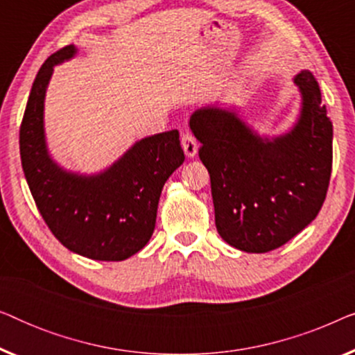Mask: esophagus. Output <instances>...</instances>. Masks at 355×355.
Returning a JSON list of instances; mask_svg holds the SVG:
<instances>
[{
  "mask_svg": "<svg viewBox=\"0 0 355 355\" xmlns=\"http://www.w3.org/2000/svg\"><path fill=\"white\" fill-rule=\"evenodd\" d=\"M181 145H182L184 153H186L187 157H191V158L196 157L198 144H197L196 137H193L191 132H187V130L186 132H182V135H181Z\"/></svg>",
  "mask_w": 355,
  "mask_h": 355,
  "instance_id": "obj_1",
  "label": "esophagus"
}]
</instances>
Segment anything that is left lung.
I'll list each match as a JSON object with an SVG mask.
<instances>
[{
	"instance_id": "left-lung-1",
	"label": "left lung",
	"mask_w": 355,
	"mask_h": 355,
	"mask_svg": "<svg viewBox=\"0 0 355 355\" xmlns=\"http://www.w3.org/2000/svg\"><path fill=\"white\" fill-rule=\"evenodd\" d=\"M302 111L289 134L261 139L234 111L197 110L191 129L210 173L215 223L236 249H278L315 220L333 166V124L309 71L295 76Z\"/></svg>"
}]
</instances>
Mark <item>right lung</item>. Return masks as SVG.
Here are the masks:
<instances>
[{"label": "right lung", "mask_w": 355, "mask_h": 355, "mask_svg": "<svg viewBox=\"0 0 355 355\" xmlns=\"http://www.w3.org/2000/svg\"><path fill=\"white\" fill-rule=\"evenodd\" d=\"M74 53L72 45L53 53L33 80L19 132L22 169L38 211L62 245L92 260L121 261L152 237L162 189L182 164L184 152L174 129L142 139L96 176L66 173L53 163L43 101L53 67Z\"/></svg>", "instance_id": "obj_1"}]
</instances>
